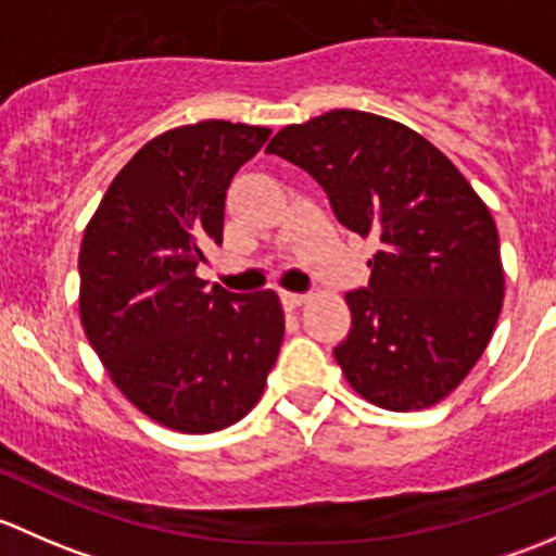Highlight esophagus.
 Masks as SVG:
<instances>
[{
  "mask_svg": "<svg viewBox=\"0 0 556 556\" xmlns=\"http://www.w3.org/2000/svg\"><path fill=\"white\" fill-rule=\"evenodd\" d=\"M309 295H301V293H282V304L285 309H299V306L306 304Z\"/></svg>",
  "mask_w": 556,
  "mask_h": 556,
  "instance_id": "esophagus-1",
  "label": "esophagus"
}]
</instances>
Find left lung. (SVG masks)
Here are the masks:
<instances>
[{
    "label": "left lung",
    "mask_w": 556,
    "mask_h": 556,
    "mask_svg": "<svg viewBox=\"0 0 556 556\" xmlns=\"http://www.w3.org/2000/svg\"><path fill=\"white\" fill-rule=\"evenodd\" d=\"M266 153L309 172L341 226L379 242L368 288L344 295L352 328L333 350L352 390L387 412L450 395L490 344L506 290L479 193L435 144L374 112L285 126Z\"/></svg>",
    "instance_id": "8db88e82"
}]
</instances>
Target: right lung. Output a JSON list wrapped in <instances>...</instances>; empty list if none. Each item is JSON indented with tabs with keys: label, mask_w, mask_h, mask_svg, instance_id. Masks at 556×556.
Returning <instances> with one entry per match:
<instances>
[{
	"label": "right lung",
	"mask_w": 556,
	"mask_h": 556,
	"mask_svg": "<svg viewBox=\"0 0 556 556\" xmlns=\"http://www.w3.org/2000/svg\"><path fill=\"white\" fill-rule=\"evenodd\" d=\"M271 128L201 121L150 139L106 188L80 244V323L117 390L179 433H215L261 401L285 336L274 290L195 277L223 242L226 190Z\"/></svg>",
	"instance_id": "1"
}]
</instances>
